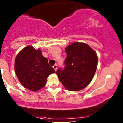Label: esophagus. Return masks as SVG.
Instances as JSON below:
<instances>
[{
    "mask_svg": "<svg viewBox=\"0 0 123 123\" xmlns=\"http://www.w3.org/2000/svg\"><path fill=\"white\" fill-rule=\"evenodd\" d=\"M53 68H54V69L55 70V71H56L57 70V65L56 64H55L54 66H53Z\"/></svg>",
    "mask_w": 123,
    "mask_h": 123,
    "instance_id": "obj_1",
    "label": "esophagus"
}]
</instances>
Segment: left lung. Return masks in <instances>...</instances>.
I'll list each match as a JSON object with an SVG mask.
<instances>
[{
	"instance_id": "1",
	"label": "left lung",
	"mask_w": 123,
	"mask_h": 123,
	"mask_svg": "<svg viewBox=\"0 0 123 123\" xmlns=\"http://www.w3.org/2000/svg\"><path fill=\"white\" fill-rule=\"evenodd\" d=\"M67 56L64 70L58 69V77L69 91H79L89 85L98 65L96 52L88 44L75 42L65 49Z\"/></svg>"
}]
</instances>
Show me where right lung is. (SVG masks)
<instances>
[{
    "mask_svg": "<svg viewBox=\"0 0 123 123\" xmlns=\"http://www.w3.org/2000/svg\"><path fill=\"white\" fill-rule=\"evenodd\" d=\"M15 71L18 80L26 89L36 92L44 86L47 78L55 73L48 64V60L42 55L40 49L32 46L23 48L15 58Z\"/></svg>",
    "mask_w": 123,
    "mask_h": 123,
    "instance_id": "1",
    "label": "right lung"
}]
</instances>
